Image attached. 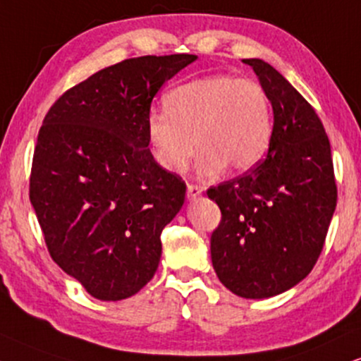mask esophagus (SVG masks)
Instances as JSON below:
<instances>
[{"mask_svg":"<svg viewBox=\"0 0 361 361\" xmlns=\"http://www.w3.org/2000/svg\"><path fill=\"white\" fill-rule=\"evenodd\" d=\"M202 193H203V188L198 185H188V188H186V196H188V200H193Z\"/></svg>","mask_w":361,"mask_h":361,"instance_id":"1","label":"esophagus"}]
</instances>
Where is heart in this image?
Segmentation results:
<instances>
[{
	"instance_id": "heart-1",
	"label": "heart",
	"mask_w": 361,
	"mask_h": 361,
	"mask_svg": "<svg viewBox=\"0 0 361 361\" xmlns=\"http://www.w3.org/2000/svg\"><path fill=\"white\" fill-rule=\"evenodd\" d=\"M166 111H152L147 133L154 161L181 173L198 149V173L214 178L226 168L258 165L271 138V104L257 81L212 75L176 86Z\"/></svg>"
}]
</instances>
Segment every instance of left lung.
I'll return each mask as SVG.
<instances>
[{
    "label": "left lung",
    "mask_w": 361,
    "mask_h": 361,
    "mask_svg": "<svg viewBox=\"0 0 361 361\" xmlns=\"http://www.w3.org/2000/svg\"><path fill=\"white\" fill-rule=\"evenodd\" d=\"M273 108L267 158L207 191L221 209L212 235L218 278L241 298H270L313 270L336 207L331 148L307 99L263 59H243Z\"/></svg>",
    "instance_id": "left-lung-1"
}]
</instances>
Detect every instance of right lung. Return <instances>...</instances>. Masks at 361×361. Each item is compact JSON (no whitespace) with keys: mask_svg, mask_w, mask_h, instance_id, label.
<instances>
[{"mask_svg":"<svg viewBox=\"0 0 361 361\" xmlns=\"http://www.w3.org/2000/svg\"><path fill=\"white\" fill-rule=\"evenodd\" d=\"M198 56H140L94 73L43 120L30 200L54 263L103 302L152 280L163 228L186 185L154 161L147 118L154 94Z\"/></svg>","mask_w":361,"mask_h":361,"instance_id":"1","label":"right lung"}]
</instances>
